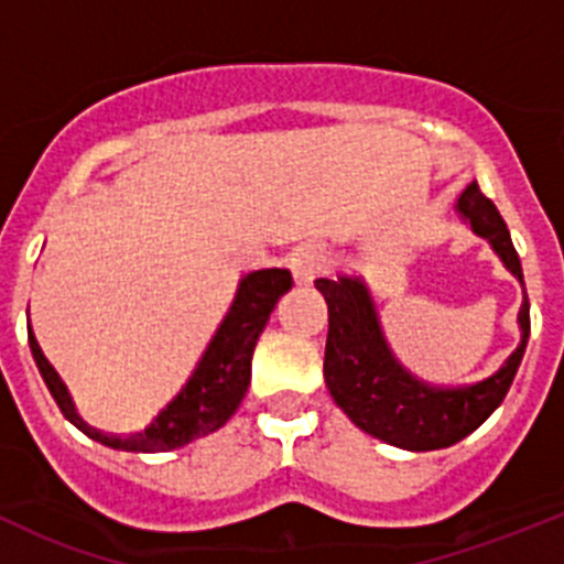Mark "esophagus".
<instances>
[{"instance_id": "obj_1", "label": "esophagus", "mask_w": 564, "mask_h": 564, "mask_svg": "<svg viewBox=\"0 0 564 564\" xmlns=\"http://www.w3.org/2000/svg\"><path fill=\"white\" fill-rule=\"evenodd\" d=\"M289 267H292L294 281H297L300 286H311V283L329 267V256L322 246H303L294 250L292 259H289Z\"/></svg>"}]
</instances>
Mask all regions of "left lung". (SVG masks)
I'll use <instances>...</instances> for the list:
<instances>
[{
    "label": "left lung",
    "mask_w": 564,
    "mask_h": 564,
    "mask_svg": "<svg viewBox=\"0 0 564 564\" xmlns=\"http://www.w3.org/2000/svg\"><path fill=\"white\" fill-rule=\"evenodd\" d=\"M458 213L477 235L491 242L505 267L524 283L508 224L477 182L460 193ZM316 289L327 300L329 314L324 382L333 401L366 434L403 451H440L480 429L508 395L529 340V300L519 314L521 344L494 377L469 388L436 390L417 382L392 360L371 297L360 281L318 278Z\"/></svg>",
    "instance_id": "8db88e82"
}]
</instances>
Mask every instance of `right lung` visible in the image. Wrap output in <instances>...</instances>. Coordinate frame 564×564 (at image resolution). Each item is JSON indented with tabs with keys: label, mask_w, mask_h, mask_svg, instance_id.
I'll return each instance as SVG.
<instances>
[{
	"label": "right lung",
	"mask_w": 564,
	"mask_h": 564,
	"mask_svg": "<svg viewBox=\"0 0 564 564\" xmlns=\"http://www.w3.org/2000/svg\"><path fill=\"white\" fill-rule=\"evenodd\" d=\"M292 283L294 281L289 270H259L242 278L235 305L220 322L218 333L213 335L207 351L198 360L196 371L187 379L185 388L176 392L172 401L152 417V423L144 431H135V434L128 436L104 434V431L93 429V425L78 417L65 384H62V379L56 377L51 362L40 351L32 327L30 349L37 362L40 377H43L45 388L54 395L59 412L78 431H84L89 440L128 453L174 451V447L187 445L198 436L218 431L237 412L250 384V357H253L256 340H259L275 303L292 289Z\"/></svg>",
	"instance_id": "add662e5"
}]
</instances>
